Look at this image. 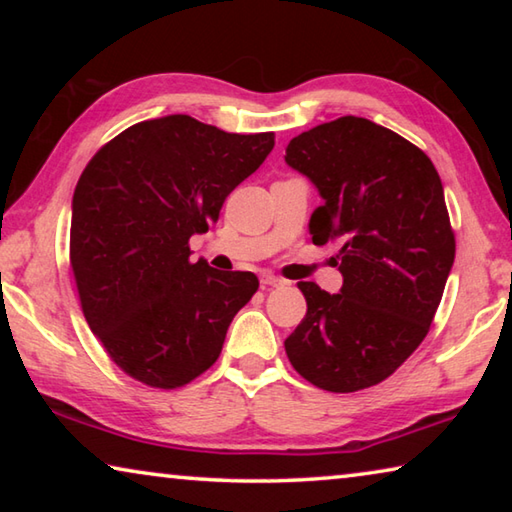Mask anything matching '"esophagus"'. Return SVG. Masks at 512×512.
<instances>
[{
  "label": "esophagus",
  "instance_id": "34e87169",
  "mask_svg": "<svg viewBox=\"0 0 512 512\" xmlns=\"http://www.w3.org/2000/svg\"><path fill=\"white\" fill-rule=\"evenodd\" d=\"M259 282H262L264 289H266V287H280V284H282L280 277H275V275H271V273H264L262 277H259Z\"/></svg>",
  "mask_w": 512,
  "mask_h": 512
}]
</instances>
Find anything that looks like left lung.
I'll return each mask as SVG.
<instances>
[{"label": "left lung", "instance_id": "1", "mask_svg": "<svg viewBox=\"0 0 512 512\" xmlns=\"http://www.w3.org/2000/svg\"><path fill=\"white\" fill-rule=\"evenodd\" d=\"M284 162L311 180L323 205L314 244H339L343 287L298 282L307 316L284 341L291 366L332 393L375 386L429 332L456 241L443 183L418 146L363 117L293 137Z\"/></svg>", "mask_w": 512, "mask_h": 512}]
</instances>
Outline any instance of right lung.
Here are the masks:
<instances>
[{
    "label": "right lung",
    "instance_id": "right-lung-1",
    "mask_svg": "<svg viewBox=\"0 0 512 512\" xmlns=\"http://www.w3.org/2000/svg\"><path fill=\"white\" fill-rule=\"evenodd\" d=\"M273 144V133L167 115L126 128L88 162L72 198L69 262L92 334L126 375L178 388L219 359L259 280L192 264L189 237L219 219Z\"/></svg>",
    "mask_w": 512,
    "mask_h": 512
}]
</instances>
